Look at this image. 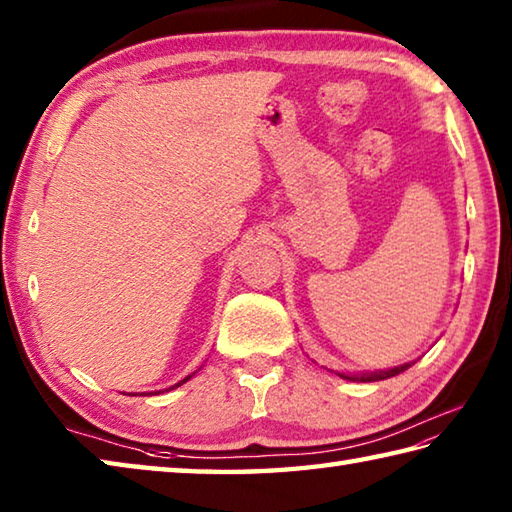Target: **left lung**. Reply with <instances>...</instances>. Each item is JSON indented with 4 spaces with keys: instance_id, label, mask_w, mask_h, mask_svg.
<instances>
[{
    "instance_id": "obj_1",
    "label": "left lung",
    "mask_w": 512,
    "mask_h": 512,
    "mask_svg": "<svg viewBox=\"0 0 512 512\" xmlns=\"http://www.w3.org/2000/svg\"><path fill=\"white\" fill-rule=\"evenodd\" d=\"M407 367H412L410 362H407V365H401V367H394V369H389V371H374V374H360V376H353V374H340L342 378H347V380H360V383H374V380H385V378H392V376H398L401 374V371H405Z\"/></svg>"
}]
</instances>
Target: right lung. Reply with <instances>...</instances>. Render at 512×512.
Segmentation results:
<instances>
[{
    "mask_svg": "<svg viewBox=\"0 0 512 512\" xmlns=\"http://www.w3.org/2000/svg\"><path fill=\"white\" fill-rule=\"evenodd\" d=\"M188 378H190V376H188ZM188 378H183V380H181V383H176L174 387H179V385H183V383H185V380H188ZM174 387H170V389H174Z\"/></svg>",
    "mask_w": 512,
    "mask_h": 512,
    "instance_id": "right-lung-1",
    "label": "right lung"
}]
</instances>
